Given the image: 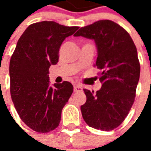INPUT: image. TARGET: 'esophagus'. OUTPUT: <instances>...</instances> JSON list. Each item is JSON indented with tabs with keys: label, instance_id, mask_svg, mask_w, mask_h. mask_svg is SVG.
Masks as SVG:
<instances>
[{
	"label": "esophagus",
	"instance_id": "esophagus-1",
	"mask_svg": "<svg viewBox=\"0 0 151 151\" xmlns=\"http://www.w3.org/2000/svg\"><path fill=\"white\" fill-rule=\"evenodd\" d=\"M73 90H74V91L75 92H79V91H82V88L78 85H75L74 86V87H73Z\"/></svg>",
	"mask_w": 151,
	"mask_h": 151
}]
</instances>
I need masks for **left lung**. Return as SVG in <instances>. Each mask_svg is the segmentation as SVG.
<instances>
[{
	"instance_id": "8db88e82",
	"label": "left lung",
	"mask_w": 151,
	"mask_h": 151,
	"mask_svg": "<svg viewBox=\"0 0 151 151\" xmlns=\"http://www.w3.org/2000/svg\"><path fill=\"white\" fill-rule=\"evenodd\" d=\"M74 36L95 41L98 57L95 66L101 70L102 87L96 93L84 89L86 102L81 106L90 127L110 131L126 118L133 104L140 77V63L132 38L111 20H99L81 27Z\"/></svg>"
}]
</instances>
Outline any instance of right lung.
<instances>
[{"instance_id":"obj_1","label":"right lung","mask_w":151,"mask_h":151,"mask_svg":"<svg viewBox=\"0 0 151 151\" xmlns=\"http://www.w3.org/2000/svg\"><path fill=\"white\" fill-rule=\"evenodd\" d=\"M78 28L56 22L33 23L19 38L11 56L12 100L21 120L38 133H48L59 125L61 111L73 91L69 82L52 87L48 69L58 62L63 41Z\"/></svg>"}]
</instances>
